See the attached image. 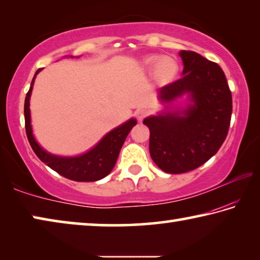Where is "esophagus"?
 Wrapping results in <instances>:
<instances>
[{
  "instance_id": "34e87169",
  "label": "esophagus",
  "mask_w": 260,
  "mask_h": 260,
  "mask_svg": "<svg viewBox=\"0 0 260 260\" xmlns=\"http://www.w3.org/2000/svg\"><path fill=\"white\" fill-rule=\"evenodd\" d=\"M135 116H136V118H138L139 120H142L143 118H146V117L148 116V110H146V109H139V110H136V111H135Z\"/></svg>"
}]
</instances>
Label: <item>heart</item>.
Masks as SVG:
<instances>
[{
	"label": "heart",
	"mask_w": 260,
	"mask_h": 260,
	"mask_svg": "<svg viewBox=\"0 0 260 260\" xmlns=\"http://www.w3.org/2000/svg\"><path fill=\"white\" fill-rule=\"evenodd\" d=\"M146 65L148 68H155V76L157 80L162 83L172 81L178 74L179 65L178 61L172 57H158L151 56L146 60Z\"/></svg>",
	"instance_id": "b5f03b06"
}]
</instances>
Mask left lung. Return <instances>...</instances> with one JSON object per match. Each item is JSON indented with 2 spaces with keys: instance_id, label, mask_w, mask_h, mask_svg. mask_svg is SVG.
Returning <instances> with one entry per match:
<instances>
[{
  "instance_id": "obj_1",
  "label": "left lung",
  "mask_w": 260,
  "mask_h": 260,
  "mask_svg": "<svg viewBox=\"0 0 260 260\" xmlns=\"http://www.w3.org/2000/svg\"><path fill=\"white\" fill-rule=\"evenodd\" d=\"M182 77L160 88L161 102L188 94L191 104L182 111L148 117L149 151L166 173L180 174L203 165L222 146L232 118V93L225 73L195 51H180Z\"/></svg>"
}]
</instances>
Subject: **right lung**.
Returning <instances> with one entry per match:
<instances>
[{"mask_svg": "<svg viewBox=\"0 0 260 260\" xmlns=\"http://www.w3.org/2000/svg\"><path fill=\"white\" fill-rule=\"evenodd\" d=\"M41 70L42 69H39L35 72L33 80L30 82L29 90L26 94L24 105L26 135H27L28 142L35 155L40 158V160L45 162L46 165L49 166L51 170L60 174L61 177L73 180V181H98V180L107 177L112 171L113 166L116 165L122 144H124L131 129L136 125V120L129 119L119 127H117V128L109 132L91 150L83 153L81 156L60 157L51 155V153L47 152L45 149L39 146V143L34 139L32 126H30L29 98L30 94H32L34 79Z\"/></svg>", "mask_w": 260, "mask_h": 260, "instance_id": "1", "label": "right lung"}]
</instances>
